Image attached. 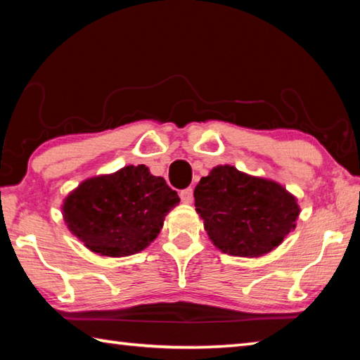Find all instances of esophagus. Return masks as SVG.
Returning a JSON list of instances; mask_svg holds the SVG:
<instances>
[{"label": "esophagus", "instance_id": "esophagus-1", "mask_svg": "<svg viewBox=\"0 0 360 360\" xmlns=\"http://www.w3.org/2000/svg\"><path fill=\"white\" fill-rule=\"evenodd\" d=\"M181 200L184 203H192V200H193V188L192 187H187V188H184V191H181Z\"/></svg>", "mask_w": 360, "mask_h": 360}]
</instances>
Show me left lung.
<instances>
[{
    "instance_id": "left-lung-1",
    "label": "left lung",
    "mask_w": 360,
    "mask_h": 360,
    "mask_svg": "<svg viewBox=\"0 0 360 360\" xmlns=\"http://www.w3.org/2000/svg\"><path fill=\"white\" fill-rule=\"evenodd\" d=\"M195 208L222 252L260 257L295 229L297 200L278 182L219 165L193 191Z\"/></svg>"
}]
</instances>
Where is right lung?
I'll return each mask as SVG.
<instances>
[{
    "instance_id": "obj_1",
    "label": "right lung",
    "mask_w": 360,
    "mask_h": 360,
    "mask_svg": "<svg viewBox=\"0 0 360 360\" xmlns=\"http://www.w3.org/2000/svg\"><path fill=\"white\" fill-rule=\"evenodd\" d=\"M178 203V193L165 179L144 165H129L84 181L65 200L63 217L90 251L124 257L149 246Z\"/></svg>"
}]
</instances>
